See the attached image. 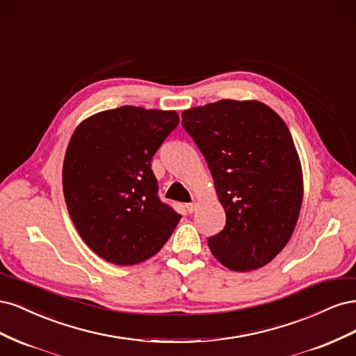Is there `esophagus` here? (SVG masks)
<instances>
[{
  "mask_svg": "<svg viewBox=\"0 0 356 356\" xmlns=\"http://www.w3.org/2000/svg\"><path fill=\"white\" fill-rule=\"evenodd\" d=\"M196 207H197L196 202H191V203H187V204H186V208H187V211H188L190 213H193V212L196 211Z\"/></svg>",
  "mask_w": 356,
  "mask_h": 356,
  "instance_id": "obj_1",
  "label": "esophagus"
}]
</instances>
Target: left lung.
<instances>
[{
  "label": "left lung",
  "instance_id": "1",
  "mask_svg": "<svg viewBox=\"0 0 356 356\" xmlns=\"http://www.w3.org/2000/svg\"><path fill=\"white\" fill-rule=\"evenodd\" d=\"M225 211L208 239L230 270H255L284 250L298 220L303 175L286 124L258 101L222 99L182 113Z\"/></svg>",
  "mask_w": 356,
  "mask_h": 356
}]
</instances>
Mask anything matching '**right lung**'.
<instances>
[{"instance_id":"add662e5","label":"right lung","mask_w":356,"mask_h":356,"mask_svg":"<svg viewBox=\"0 0 356 356\" xmlns=\"http://www.w3.org/2000/svg\"><path fill=\"white\" fill-rule=\"evenodd\" d=\"M179 123L175 111L120 106L86 118L63 160L70 217L93 252L117 266L157 254L181 215L159 197L152 160Z\"/></svg>"}]
</instances>
